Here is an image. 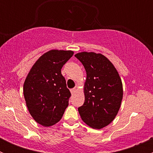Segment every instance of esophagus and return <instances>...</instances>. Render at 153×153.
<instances>
[{
	"mask_svg": "<svg viewBox=\"0 0 153 153\" xmlns=\"http://www.w3.org/2000/svg\"><path fill=\"white\" fill-rule=\"evenodd\" d=\"M70 92H71V93H72V95H73V94L76 92V89H75V88H73V89H71Z\"/></svg>",
	"mask_w": 153,
	"mask_h": 153,
	"instance_id": "34e87169",
	"label": "esophagus"
}]
</instances>
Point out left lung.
<instances>
[{"mask_svg":"<svg viewBox=\"0 0 153 153\" xmlns=\"http://www.w3.org/2000/svg\"><path fill=\"white\" fill-rule=\"evenodd\" d=\"M86 72L85 101L78 107L83 121L94 129L110 124L121 106L123 86L113 64L101 54L83 52L75 55Z\"/></svg>","mask_w":153,"mask_h":153,"instance_id":"8db88e82","label":"left lung"}]
</instances>
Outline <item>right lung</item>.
Returning a JSON list of instances; mask_svg holds the SVG:
<instances>
[{"label": "right lung", "instance_id": "add662e5", "mask_svg": "<svg viewBox=\"0 0 153 153\" xmlns=\"http://www.w3.org/2000/svg\"><path fill=\"white\" fill-rule=\"evenodd\" d=\"M72 51L50 50L41 56L29 71L24 84L28 110L38 124L50 126L62 118L71 93L61 74Z\"/></svg>", "mask_w": 153, "mask_h": 153}]
</instances>
